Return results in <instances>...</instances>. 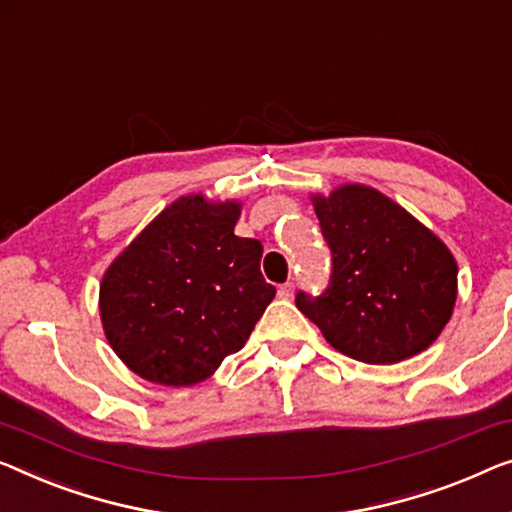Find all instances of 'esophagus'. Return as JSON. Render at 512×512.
Here are the masks:
<instances>
[{
    "mask_svg": "<svg viewBox=\"0 0 512 512\" xmlns=\"http://www.w3.org/2000/svg\"><path fill=\"white\" fill-rule=\"evenodd\" d=\"M293 288H295V286L291 284V281H286V284L279 286V295H281V298H291Z\"/></svg>",
    "mask_w": 512,
    "mask_h": 512,
    "instance_id": "1",
    "label": "esophagus"
}]
</instances>
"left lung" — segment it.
I'll use <instances>...</instances> for the list:
<instances>
[{"label": "left lung", "instance_id": "obj_1", "mask_svg": "<svg viewBox=\"0 0 512 512\" xmlns=\"http://www.w3.org/2000/svg\"><path fill=\"white\" fill-rule=\"evenodd\" d=\"M332 254L325 291L295 305L348 358L392 365L434 342L457 300V263L404 207L362 184L314 196Z\"/></svg>", "mask_w": 512, "mask_h": 512}]
</instances>
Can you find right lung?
Here are the masks:
<instances>
[{"label":"right lung","instance_id":"1","mask_svg":"<svg viewBox=\"0 0 512 512\" xmlns=\"http://www.w3.org/2000/svg\"><path fill=\"white\" fill-rule=\"evenodd\" d=\"M238 217V203L180 198L103 274V330L131 372L194 385L247 342L277 288L263 244L233 233Z\"/></svg>","mask_w":512,"mask_h":512}]
</instances>
